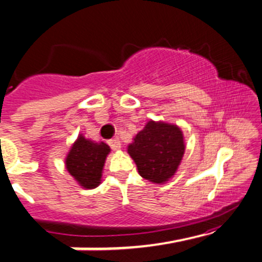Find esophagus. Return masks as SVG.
Here are the masks:
<instances>
[{
	"label": "esophagus",
	"mask_w": 262,
	"mask_h": 262,
	"mask_svg": "<svg viewBox=\"0 0 262 262\" xmlns=\"http://www.w3.org/2000/svg\"><path fill=\"white\" fill-rule=\"evenodd\" d=\"M108 145L111 146L112 150H120L121 148V142L119 138H112L108 141Z\"/></svg>",
	"instance_id": "esophagus-1"
}]
</instances>
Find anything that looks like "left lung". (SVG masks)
I'll return each instance as SVG.
<instances>
[{
	"instance_id": "1",
	"label": "left lung",
	"mask_w": 262,
	"mask_h": 262,
	"mask_svg": "<svg viewBox=\"0 0 262 262\" xmlns=\"http://www.w3.org/2000/svg\"><path fill=\"white\" fill-rule=\"evenodd\" d=\"M141 177L165 183L177 172L185 154L182 130L177 125L150 120L128 146Z\"/></svg>"
}]
</instances>
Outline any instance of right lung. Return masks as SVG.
<instances>
[{
  "label": "right lung",
  "instance_id": "obj_1",
  "mask_svg": "<svg viewBox=\"0 0 262 262\" xmlns=\"http://www.w3.org/2000/svg\"><path fill=\"white\" fill-rule=\"evenodd\" d=\"M111 148L94 142L82 134L77 137L66 158V169L84 189H95L101 183L103 165Z\"/></svg>",
  "mask_w": 262,
  "mask_h": 262
}]
</instances>
